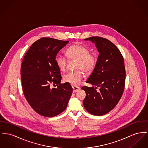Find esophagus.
Masks as SVG:
<instances>
[{
    "label": "esophagus",
    "instance_id": "1",
    "mask_svg": "<svg viewBox=\"0 0 148 148\" xmlns=\"http://www.w3.org/2000/svg\"><path fill=\"white\" fill-rule=\"evenodd\" d=\"M72 88H73V92H77V91H79V90L80 89V88L78 87V86H72Z\"/></svg>",
    "mask_w": 148,
    "mask_h": 148
}]
</instances>
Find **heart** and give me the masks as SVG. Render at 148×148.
<instances>
[{"mask_svg":"<svg viewBox=\"0 0 148 148\" xmlns=\"http://www.w3.org/2000/svg\"><path fill=\"white\" fill-rule=\"evenodd\" d=\"M69 59L77 60L76 69H81L86 73L92 72L97 63V56L95 53L90 52L89 49L81 44H73L67 48L66 51ZM56 63L60 71L64 72L67 68V59L62 56H59L56 59ZM81 70L75 72H70L66 74L63 79L72 85H78L84 77Z\"/></svg>","mask_w":148,"mask_h":148,"instance_id":"heart-1","label":"heart"}]
</instances>
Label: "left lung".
I'll list each match as a JSON object with an SVG mask.
<instances>
[{
    "mask_svg": "<svg viewBox=\"0 0 148 148\" xmlns=\"http://www.w3.org/2000/svg\"><path fill=\"white\" fill-rule=\"evenodd\" d=\"M95 43L99 52L96 66L86 81L94 86H83L86 92L83 104L91 114L102 116L114 108L121 98L125 85L123 57L117 47L106 38L92 36L85 39ZM98 87L100 88L97 92Z\"/></svg>",
    "mask_w": 148,
    "mask_h": 148,
    "instance_id": "obj_1",
    "label": "left lung"
}]
</instances>
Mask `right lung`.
<instances>
[{
	"mask_svg": "<svg viewBox=\"0 0 148 148\" xmlns=\"http://www.w3.org/2000/svg\"><path fill=\"white\" fill-rule=\"evenodd\" d=\"M69 41L42 38L34 42L21 66L24 96L36 113L47 117L57 116L68 105L73 91L70 84H61L60 71L56 63L57 53ZM57 84V88L50 85Z\"/></svg>",
	"mask_w": 148,
	"mask_h": 148,
	"instance_id": "obj_1",
	"label": "right lung"
}]
</instances>
